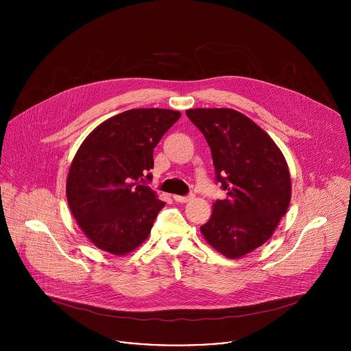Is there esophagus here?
<instances>
[{
  "instance_id": "esophagus-1",
  "label": "esophagus",
  "mask_w": 351,
  "mask_h": 351,
  "mask_svg": "<svg viewBox=\"0 0 351 351\" xmlns=\"http://www.w3.org/2000/svg\"><path fill=\"white\" fill-rule=\"evenodd\" d=\"M194 198V194H189V195H173V199L176 203H189Z\"/></svg>"
}]
</instances>
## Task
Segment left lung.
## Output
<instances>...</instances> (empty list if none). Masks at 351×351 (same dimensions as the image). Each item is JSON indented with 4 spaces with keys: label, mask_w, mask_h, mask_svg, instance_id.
I'll return each instance as SVG.
<instances>
[{
    "label": "left lung",
    "mask_w": 351,
    "mask_h": 351,
    "mask_svg": "<svg viewBox=\"0 0 351 351\" xmlns=\"http://www.w3.org/2000/svg\"><path fill=\"white\" fill-rule=\"evenodd\" d=\"M211 148L215 180L226 190L199 228L217 252L240 258L263 245L286 214L291 182L275 141L252 119L229 108L186 111Z\"/></svg>",
    "instance_id": "8db88e82"
}]
</instances>
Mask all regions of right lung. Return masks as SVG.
<instances>
[{"label":"right lung","mask_w":351,"mask_h":351,"mask_svg":"<svg viewBox=\"0 0 351 351\" xmlns=\"http://www.w3.org/2000/svg\"><path fill=\"white\" fill-rule=\"evenodd\" d=\"M179 111L136 108L98 125L72 161L66 198L87 239L114 256L137 248L165 206L145 184L153 153Z\"/></svg>","instance_id":"obj_1"}]
</instances>
